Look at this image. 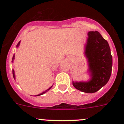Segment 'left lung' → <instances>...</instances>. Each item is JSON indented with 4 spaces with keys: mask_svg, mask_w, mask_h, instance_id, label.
Wrapping results in <instances>:
<instances>
[{
    "mask_svg": "<svg viewBox=\"0 0 124 124\" xmlns=\"http://www.w3.org/2000/svg\"><path fill=\"white\" fill-rule=\"evenodd\" d=\"M84 55L88 62L87 72L90 79L87 81H73V85L83 93H96L109 81L112 66L109 43L98 31L87 33Z\"/></svg>",
    "mask_w": 124,
    "mask_h": 124,
    "instance_id": "obj_1",
    "label": "left lung"
}]
</instances>
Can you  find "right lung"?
Returning <instances> with one entry per match:
<instances>
[{
	"label": "right lung",
	"mask_w": 124,
	"mask_h": 124,
	"mask_svg": "<svg viewBox=\"0 0 124 124\" xmlns=\"http://www.w3.org/2000/svg\"><path fill=\"white\" fill-rule=\"evenodd\" d=\"M20 41H19V42L18 43V44L17 45V48H18V46H19V45H20ZM14 59H15V54H14V56H13V58H12V62H14ZM12 73H13V76H14V79H15V71H14V70H12ZM52 86H51V87H50V88H48V89H46V91H45L44 92H43V93H40V94H38V95H36L35 96H41V95H42V94H45V93H46V92H48V91L49 90H50V89L51 88V87H52Z\"/></svg>",
	"instance_id": "1"
}]
</instances>
